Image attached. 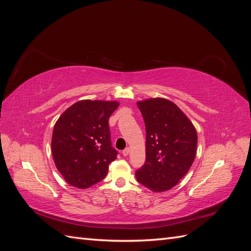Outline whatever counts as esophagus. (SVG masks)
<instances>
[{
  "mask_svg": "<svg viewBox=\"0 0 251 251\" xmlns=\"http://www.w3.org/2000/svg\"><path fill=\"white\" fill-rule=\"evenodd\" d=\"M128 153H130V148H126V149H125V150L123 151V155H124V156H127Z\"/></svg>",
  "mask_w": 251,
  "mask_h": 251,
  "instance_id": "esophagus-1",
  "label": "esophagus"
}]
</instances>
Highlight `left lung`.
<instances>
[{
  "mask_svg": "<svg viewBox=\"0 0 251 251\" xmlns=\"http://www.w3.org/2000/svg\"><path fill=\"white\" fill-rule=\"evenodd\" d=\"M147 130L146 162L135 173L154 193L170 191L183 178L196 158V127L177 104L162 97L137 101Z\"/></svg>",
  "mask_w": 251,
  "mask_h": 251,
  "instance_id": "1",
  "label": "left lung"
}]
</instances>
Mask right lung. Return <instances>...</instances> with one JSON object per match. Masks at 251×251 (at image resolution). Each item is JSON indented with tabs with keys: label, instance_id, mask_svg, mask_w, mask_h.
I'll list each match as a JSON object with an SVG mask.
<instances>
[{
	"label": "right lung",
	"instance_id": "right-lung-1",
	"mask_svg": "<svg viewBox=\"0 0 251 251\" xmlns=\"http://www.w3.org/2000/svg\"><path fill=\"white\" fill-rule=\"evenodd\" d=\"M118 105L115 100H79L57 119L52 157L70 185L85 189L107 176L109 164L117 158L111 147L109 118Z\"/></svg>",
	"mask_w": 251,
	"mask_h": 251
}]
</instances>
